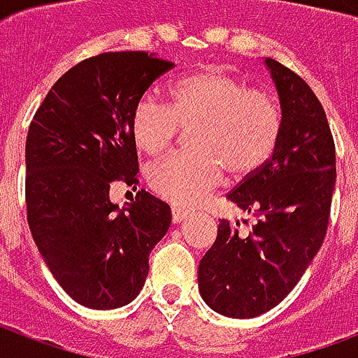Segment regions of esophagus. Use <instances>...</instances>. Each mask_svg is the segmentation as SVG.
Returning <instances> with one entry per match:
<instances>
[{
	"label": "esophagus",
	"instance_id": "obj_1",
	"mask_svg": "<svg viewBox=\"0 0 358 358\" xmlns=\"http://www.w3.org/2000/svg\"><path fill=\"white\" fill-rule=\"evenodd\" d=\"M189 217V212L187 210H182V208H173V223H182L185 219Z\"/></svg>",
	"mask_w": 358,
	"mask_h": 358
}]
</instances>
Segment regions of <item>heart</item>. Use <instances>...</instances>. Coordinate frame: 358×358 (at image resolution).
<instances>
[{
  "instance_id": "obj_1",
  "label": "heart",
  "mask_w": 358,
  "mask_h": 358,
  "mask_svg": "<svg viewBox=\"0 0 358 358\" xmlns=\"http://www.w3.org/2000/svg\"><path fill=\"white\" fill-rule=\"evenodd\" d=\"M171 102L145 94L134 106L129 131L148 156L173 145L180 129L187 154L167 156L148 167V185L176 206H196L223 180L247 178L271 157L280 115L267 92L252 91L221 69H202L173 83Z\"/></svg>"
}]
</instances>
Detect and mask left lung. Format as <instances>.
<instances>
[{
	"mask_svg": "<svg viewBox=\"0 0 358 358\" xmlns=\"http://www.w3.org/2000/svg\"><path fill=\"white\" fill-rule=\"evenodd\" d=\"M266 66L280 102L277 146L227 195L256 223L239 232V223L221 219L199 264L204 303L238 320L271 310L299 282L327 234L336 180L333 134L317 96L275 59L267 57Z\"/></svg>",
	"mask_w": 358,
	"mask_h": 358,
	"instance_id": "1",
	"label": "left lung"
}]
</instances>
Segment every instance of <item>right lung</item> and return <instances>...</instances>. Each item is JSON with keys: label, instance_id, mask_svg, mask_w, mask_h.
Returning <instances> with one entry per match:
<instances>
[{"label": "right lung", "instance_id": "add662e5", "mask_svg": "<svg viewBox=\"0 0 358 358\" xmlns=\"http://www.w3.org/2000/svg\"><path fill=\"white\" fill-rule=\"evenodd\" d=\"M174 63L109 52L63 74L36 109L25 143L27 223L61 288L80 305L111 310L139 295L148 256L171 227V208L145 189L119 208L115 182L139 184L129 117Z\"/></svg>", "mask_w": 358, "mask_h": 358}]
</instances>
